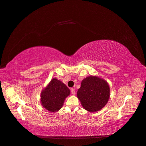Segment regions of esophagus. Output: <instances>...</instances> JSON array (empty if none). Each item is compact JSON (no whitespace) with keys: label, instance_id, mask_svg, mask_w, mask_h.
<instances>
[{"label":"esophagus","instance_id":"1","mask_svg":"<svg viewBox=\"0 0 146 146\" xmlns=\"http://www.w3.org/2000/svg\"><path fill=\"white\" fill-rule=\"evenodd\" d=\"M71 93H72V94H73V95H74V94H75V90H74L73 88H72V89H71Z\"/></svg>","mask_w":146,"mask_h":146}]
</instances>
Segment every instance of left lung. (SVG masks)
<instances>
[{"label": "left lung", "mask_w": 146, "mask_h": 146, "mask_svg": "<svg viewBox=\"0 0 146 146\" xmlns=\"http://www.w3.org/2000/svg\"><path fill=\"white\" fill-rule=\"evenodd\" d=\"M110 92V86L106 81L90 76L82 80L77 96L84 108L94 112L105 106L109 100Z\"/></svg>", "instance_id": "8db88e82"}]
</instances>
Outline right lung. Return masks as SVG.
<instances>
[{
	"label": "right lung",
	"mask_w": 146,
	"mask_h": 146,
	"mask_svg": "<svg viewBox=\"0 0 146 146\" xmlns=\"http://www.w3.org/2000/svg\"><path fill=\"white\" fill-rule=\"evenodd\" d=\"M70 94V90L63 83L53 78L41 92V104L47 110L56 112L61 108L65 99Z\"/></svg>",
	"instance_id": "right-lung-1"
}]
</instances>
